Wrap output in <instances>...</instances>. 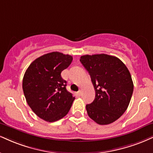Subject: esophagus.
<instances>
[{
    "label": "esophagus",
    "mask_w": 153,
    "mask_h": 153,
    "mask_svg": "<svg viewBox=\"0 0 153 153\" xmlns=\"http://www.w3.org/2000/svg\"><path fill=\"white\" fill-rule=\"evenodd\" d=\"M77 94H78L79 96H80V95H81V94H82V92H81V91H79L78 93H77Z\"/></svg>",
    "instance_id": "obj_1"
}]
</instances>
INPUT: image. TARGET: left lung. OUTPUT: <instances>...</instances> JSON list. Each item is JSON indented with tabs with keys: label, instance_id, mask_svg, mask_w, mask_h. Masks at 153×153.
I'll use <instances>...</instances> for the list:
<instances>
[{
	"label": "left lung",
	"instance_id": "1",
	"mask_svg": "<svg viewBox=\"0 0 153 153\" xmlns=\"http://www.w3.org/2000/svg\"><path fill=\"white\" fill-rule=\"evenodd\" d=\"M80 61L91 75L95 100L86 105L88 116L99 125L117 120L129 105L133 82L128 68L117 57L107 54L85 55Z\"/></svg>",
	"mask_w": 153,
	"mask_h": 153
}]
</instances>
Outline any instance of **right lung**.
I'll use <instances>...</instances> for the list:
<instances>
[{
    "label": "right lung",
    "mask_w": 153,
    "mask_h": 153,
    "mask_svg": "<svg viewBox=\"0 0 153 153\" xmlns=\"http://www.w3.org/2000/svg\"><path fill=\"white\" fill-rule=\"evenodd\" d=\"M73 57L52 52L36 58L23 79L27 103L40 118L52 123L62 118L71 109L75 97L66 89L61 72L71 65Z\"/></svg>",
    "instance_id": "1"
}]
</instances>
